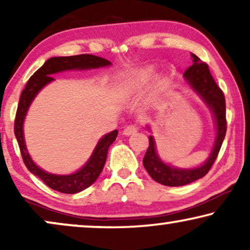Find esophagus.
Segmentation results:
<instances>
[{"instance_id":"esophagus-1","label":"esophagus","mask_w":250,"mask_h":250,"mask_svg":"<svg viewBox=\"0 0 250 250\" xmlns=\"http://www.w3.org/2000/svg\"><path fill=\"white\" fill-rule=\"evenodd\" d=\"M138 131V127H136L135 125H128L126 126V127L124 128V131H123V134L128 136V135H132L134 134V133Z\"/></svg>"}]
</instances>
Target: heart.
<instances>
[{
  "instance_id": "b5f03b06",
  "label": "heart",
  "mask_w": 250,
  "mask_h": 250,
  "mask_svg": "<svg viewBox=\"0 0 250 250\" xmlns=\"http://www.w3.org/2000/svg\"><path fill=\"white\" fill-rule=\"evenodd\" d=\"M152 77V70L146 69L145 71H141L135 76L128 78L124 84L122 85L121 92L122 94L126 95V97H131V95H135L141 92L146 85L149 84L150 80Z\"/></svg>"
}]
</instances>
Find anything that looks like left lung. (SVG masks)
I'll return each instance as SVG.
<instances>
[{"label": "left lung", "instance_id": "obj_1", "mask_svg": "<svg viewBox=\"0 0 250 250\" xmlns=\"http://www.w3.org/2000/svg\"><path fill=\"white\" fill-rule=\"evenodd\" d=\"M191 57L193 59V64L184 71L183 77L189 86L199 95L205 104L213 112L215 124H216V138H215L210 155L203 165L194 167V168H179V167L168 165L160 159L157 153L155 139L152 135H150L148 150L143 158V166L156 182L167 187L186 186L206 175L217 158L225 138V133H227L225 99L223 92L215 83L208 69V64L203 62L196 54L192 53ZM146 128L150 129L149 126H146Z\"/></svg>", "mask_w": 250, "mask_h": 250}]
</instances>
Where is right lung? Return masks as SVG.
<instances>
[{"mask_svg": "<svg viewBox=\"0 0 250 250\" xmlns=\"http://www.w3.org/2000/svg\"><path fill=\"white\" fill-rule=\"evenodd\" d=\"M111 62L104 58L92 56V54H80L71 57H53L46 60L39 70H36L29 81L27 82L25 88L21 92L19 99L18 109H17L15 119V135L18 141L20 152H21L23 163L28 170L34 175L40 177L51 189L62 193L74 194L81 192L92 186L100 175L107 159L109 146L117 138L118 131L115 129L99 140L97 146L86 164L73 174L68 175H58V174L47 173L40 168L33 159L30 158L28 150L26 148L25 138H23V121L28 111L29 105L39 92L51 82L54 81L53 74L66 70H86L94 68L110 66Z\"/></svg>", "mask_w": 250, "mask_h": 250, "instance_id": "right-lung-1", "label": "right lung"}]
</instances>
